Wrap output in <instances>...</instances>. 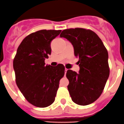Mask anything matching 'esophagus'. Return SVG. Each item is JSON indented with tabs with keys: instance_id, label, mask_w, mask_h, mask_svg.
<instances>
[{
	"instance_id": "34e87169",
	"label": "esophagus",
	"mask_w": 124,
	"mask_h": 124,
	"mask_svg": "<svg viewBox=\"0 0 124 124\" xmlns=\"http://www.w3.org/2000/svg\"><path fill=\"white\" fill-rule=\"evenodd\" d=\"M67 70H68L67 69H65V73H67Z\"/></svg>"
}]
</instances>
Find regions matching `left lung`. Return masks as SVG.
<instances>
[{"label": "left lung", "instance_id": "1", "mask_svg": "<svg viewBox=\"0 0 124 124\" xmlns=\"http://www.w3.org/2000/svg\"><path fill=\"white\" fill-rule=\"evenodd\" d=\"M73 46L78 57L79 73L68 70V90L72 101L86 106L98 100L109 76L108 52L101 39L94 32L84 28L63 30L60 34Z\"/></svg>", "mask_w": 124, "mask_h": 124}]
</instances>
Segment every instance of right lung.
Listing matches in <instances>:
<instances>
[{
	"instance_id": "right-lung-1",
	"label": "right lung",
	"mask_w": 124,
	"mask_h": 124,
	"mask_svg": "<svg viewBox=\"0 0 124 124\" xmlns=\"http://www.w3.org/2000/svg\"><path fill=\"white\" fill-rule=\"evenodd\" d=\"M61 30H42L27 36L18 46L13 59L16 83L26 100L33 106L46 108L55 101L65 67L45 65L51 54L52 40Z\"/></svg>"
}]
</instances>
